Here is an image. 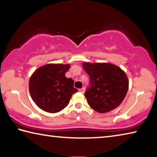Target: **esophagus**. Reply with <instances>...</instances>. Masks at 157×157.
<instances>
[{
	"label": "esophagus",
	"mask_w": 157,
	"mask_h": 157,
	"mask_svg": "<svg viewBox=\"0 0 157 157\" xmlns=\"http://www.w3.org/2000/svg\"><path fill=\"white\" fill-rule=\"evenodd\" d=\"M84 91H85V89L84 88H82V89H79V91L80 92V93H82V94H83V93L84 92Z\"/></svg>",
	"instance_id": "obj_1"
}]
</instances>
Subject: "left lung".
<instances>
[{
	"instance_id": "left-lung-1",
	"label": "left lung",
	"mask_w": 157,
	"mask_h": 157,
	"mask_svg": "<svg viewBox=\"0 0 157 157\" xmlns=\"http://www.w3.org/2000/svg\"><path fill=\"white\" fill-rule=\"evenodd\" d=\"M82 66L90 78V86L84 94L90 107L101 113L118 107L129 88L125 73L110 63L84 62Z\"/></svg>"
}]
</instances>
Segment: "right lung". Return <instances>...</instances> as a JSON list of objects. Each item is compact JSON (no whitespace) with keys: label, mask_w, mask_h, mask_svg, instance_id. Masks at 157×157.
Masks as SVG:
<instances>
[{"label":"right lung","mask_w":157,"mask_h":157,"mask_svg":"<svg viewBox=\"0 0 157 157\" xmlns=\"http://www.w3.org/2000/svg\"><path fill=\"white\" fill-rule=\"evenodd\" d=\"M69 64L48 63L37 68L30 77L29 91L35 104L48 113H57L68 105L78 92L74 82L65 76Z\"/></svg>","instance_id":"add662e5"}]
</instances>
